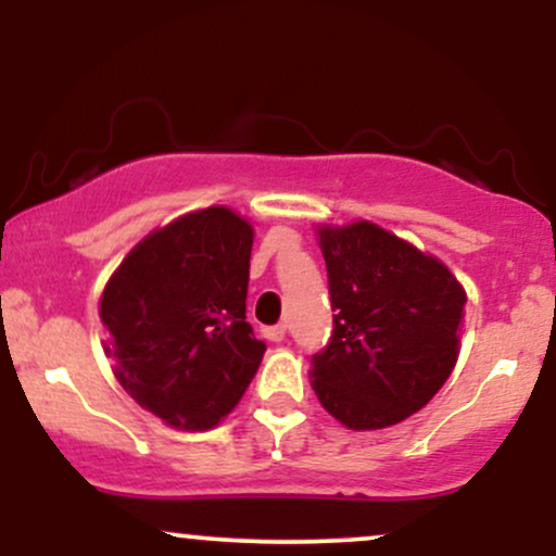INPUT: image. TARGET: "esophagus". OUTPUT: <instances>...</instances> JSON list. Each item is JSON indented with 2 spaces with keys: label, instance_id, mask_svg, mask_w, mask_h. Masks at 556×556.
I'll return each mask as SVG.
<instances>
[{
  "label": "esophagus",
  "instance_id": "obj_1",
  "mask_svg": "<svg viewBox=\"0 0 556 556\" xmlns=\"http://www.w3.org/2000/svg\"><path fill=\"white\" fill-rule=\"evenodd\" d=\"M287 331H290V327H287V324H277V327L266 329V337H269L271 342H282L285 337H287Z\"/></svg>",
  "mask_w": 556,
  "mask_h": 556
}]
</instances>
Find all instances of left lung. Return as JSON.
Here are the masks:
<instances>
[{
	"label": "left lung",
	"instance_id": "left-lung-1",
	"mask_svg": "<svg viewBox=\"0 0 556 556\" xmlns=\"http://www.w3.org/2000/svg\"><path fill=\"white\" fill-rule=\"evenodd\" d=\"M318 245L337 314L311 384L348 429H387L450 379L468 298L442 261L371 222L321 227Z\"/></svg>",
	"mask_w": 556,
	"mask_h": 556
}]
</instances>
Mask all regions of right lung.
I'll return each mask as SVG.
<instances>
[{
    "instance_id": "obj_1",
    "label": "right lung",
    "mask_w": 556,
    "mask_h": 556,
    "mask_svg": "<svg viewBox=\"0 0 556 556\" xmlns=\"http://www.w3.org/2000/svg\"><path fill=\"white\" fill-rule=\"evenodd\" d=\"M253 227L227 206L185 214L127 253L101 295L123 389L175 429L238 405L266 344L245 321Z\"/></svg>"
}]
</instances>
